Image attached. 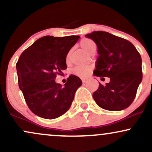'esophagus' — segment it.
Wrapping results in <instances>:
<instances>
[{"mask_svg": "<svg viewBox=\"0 0 152 152\" xmlns=\"http://www.w3.org/2000/svg\"><path fill=\"white\" fill-rule=\"evenodd\" d=\"M81 81L83 83H85L86 82V78H81Z\"/></svg>", "mask_w": 152, "mask_h": 152, "instance_id": "obj_1", "label": "esophagus"}]
</instances>
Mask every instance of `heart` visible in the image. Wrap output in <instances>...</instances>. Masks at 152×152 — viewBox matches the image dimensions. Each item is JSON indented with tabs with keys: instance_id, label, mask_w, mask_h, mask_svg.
Segmentation results:
<instances>
[{
	"instance_id": "1",
	"label": "heart",
	"mask_w": 152,
	"mask_h": 152,
	"mask_svg": "<svg viewBox=\"0 0 152 152\" xmlns=\"http://www.w3.org/2000/svg\"><path fill=\"white\" fill-rule=\"evenodd\" d=\"M80 46L88 53H90L94 48H96L95 43L92 40L86 38H84L81 40V41H80ZM70 54L71 51H69L68 53L67 56H66V61L67 62L69 61V58H70ZM90 71V67H87V66H76V67H74L73 69L72 73L74 75H76V76H79V77L84 78L88 76Z\"/></svg>"
}]
</instances>
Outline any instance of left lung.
I'll use <instances>...</instances> for the list:
<instances>
[{
  "instance_id": "8db88e82",
  "label": "left lung",
  "mask_w": 152,
  "mask_h": 152,
  "mask_svg": "<svg viewBox=\"0 0 152 152\" xmlns=\"http://www.w3.org/2000/svg\"><path fill=\"white\" fill-rule=\"evenodd\" d=\"M96 43L99 55L95 76L110 78L93 94L96 103L109 111H121L131 105L142 80V58L130 41L105 31L86 35Z\"/></svg>"
}]
</instances>
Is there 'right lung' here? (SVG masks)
<instances>
[{
    "label": "right lung",
    "mask_w": 152,
    "mask_h": 152,
    "mask_svg": "<svg viewBox=\"0 0 152 152\" xmlns=\"http://www.w3.org/2000/svg\"><path fill=\"white\" fill-rule=\"evenodd\" d=\"M78 36L40 38L26 48L16 64L19 88L34 114L47 119L56 118L69 109L76 91L82 84L70 75L62 86L55 81L67 69L66 56Z\"/></svg>",
    "instance_id": "obj_1"
}]
</instances>
